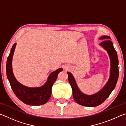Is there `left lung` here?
<instances>
[{"mask_svg":"<svg viewBox=\"0 0 126 126\" xmlns=\"http://www.w3.org/2000/svg\"><path fill=\"white\" fill-rule=\"evenodd\" d=\"M99 39L105 40L101 43L100 45L107 51L111 63L110 78L102 89L97 93L91 95L83 94L79 89L72 74L67 72L68 80L72 87V95L74 100L78 104L83 106L95 107L102 103L109 97L110 94L114 89L118 79L119 70L117 54L114 49L113 43L110 40L111 37L109 36H102Z\"/></svg>","mask_w":126,"mask_h":126,"instance_id":"obj_1","label":"left lung"}]
</instances>
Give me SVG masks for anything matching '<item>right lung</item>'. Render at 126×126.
Returning <instances> with one entry per match:
<instances>
[{
  "mask_svg": "<svg viewBox=\"0 0 126 126\" xmlns=\"http://www.w3.org/2000/svg\"><path fill=\"white\" fill-rule=\"evenodd\" d=\"M16 45V43L13 45L6 65V76L11 87L17 97L26 105L39 106L45 104L51 95L52 87L56 80L59 73L63 69L60 68L50 73L45 84L41 87H29L22 85L15 79L12 69V60Z\"/></svg>",
  "mask_w": 126,
  "mask_h": 126,
  "instance_id": "obj_1",
  "label": "right lung"
}]
</instances>
